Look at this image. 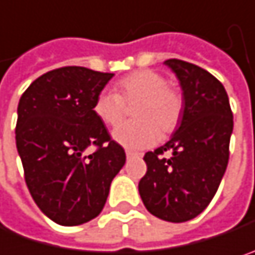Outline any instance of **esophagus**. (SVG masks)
<instances>
[{"label":"esophagus","mask_w":255,"mask_h":255,"mask_svg":"<svg viewBox=\"0 0 255 255\" xmlns=\"http://www.w3.org/2000/svg\"><path fill=\"white\" fill-rule=\"evenodd\" d=\"M126 154H127L128 159H131V157H134V156H138V153H135V151H131V150H126Z\"/></svg>","instance_id":"esophagus-1"}]
</instances>
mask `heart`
Wrapping results in <instances>:
<instances>
[{"mask_svg": "<svg viewBox=\"0 0 255 255\" xmlns=\"http://www.w3.org/2000/svg\"><path fill=\"white\" fill-rule=\"evenodd\" d=\"M134 104H137L134 109L137 121L123 124L112 132L114 140L128 149H144L154 144L160 131L163 135L172 134L184 112L182 93L168 84L162 74L151 70H138L120 79L115 93H99L93 112L105 126L117 127L126 118V105Z\"/></svg>", "mask_w": 255, "mask_h": 255, "instance_id": "heart-1", "label": "heart"}]
</instances>
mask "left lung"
Returning <instances> with one entry per match:
<instances>
[{
  "label": "left lung",
  "mask_w": 255,
  "mask_h": 255,
  "mask_svg": "<svg viewBox=\"0 0 255 255\" xmlns=\"http://www.w3.org/2000/svg\"><path fill=\"white\" fill-rule=\"evenodd\" d=\"M165 64L182 87V120L166 144L144 154L147 172L138 193L153 216L181 223L198 216L219 188L234 117L228 93L215 76L182 59Z\"/></svg>",
  "instance_id": "1"
}]
</instances>
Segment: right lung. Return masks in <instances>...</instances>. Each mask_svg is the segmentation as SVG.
I'll return each mask as SVG.
<instances>
[{"label":"right lung","instance_id":"add662e5","mask_svg":"<svg viewBox=\"0 0 255 255\" xmlns=\"http://www.w3.org/2000/svg\"><path fill=\"white\" fill-rule=\"evenodd\" d=\"M112 76L61 67L37 77L18 102L15 144L26 185L37 207L62 226L95 219L126 163L124 149L93 112Z\"/></svg>","mask_w":255,"mask_h":255}]
</instances>
